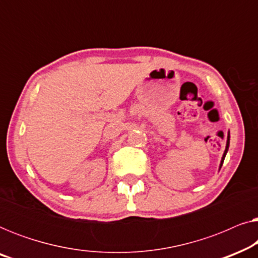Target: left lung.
<instances>
[{"mask_svg": "<svg viewBox=\"0 0 258 258\" xmlns=\"http://www.w3.org/2000/svg\"><path fill=\"white\" fill-rule=\"evenodd\" d=\"M229 143H230V134H228L227 146H225V150H224V154H223V156H222V160H221V164H220V169H221V167H222V164H223V162H224L225 155H227V153H228V149H229Z\"/></svg>", "mask_w": 258, "mask_h": 258, "instance_id": "left-lung-1", "label": "left lung"}]
</instances>
